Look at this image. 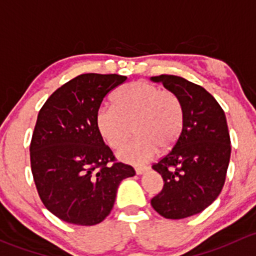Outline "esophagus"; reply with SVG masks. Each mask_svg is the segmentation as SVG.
<instances>
[{
	"label": "esophagus",
	"instance_id": "34e87169",
	"mask_svg": "<svg viewBox=\"0 0 256 256\" xmlns=\"http://www.w3.org/2000/svg\"><path fill=\"white\" fill-rule=\"evenodd\" d=\"M149 170V168H146V166H144V168H136V172L138 174V175H142V174H144V172H146V171Z\"/></svg>",
	"mask_w": 256,
	"mask_h": 256
}]
</instances>
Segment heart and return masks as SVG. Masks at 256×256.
<instances>
[{
  "mask_svg": "<svg viewBox=\"0 0 256 256\" xmlns=\"http://www.w3.org/2000/svg\"><path fill=\"white\" fill-rule=\"evenodd\" d=\"M114 104L101 106L96 127L112 149H118L136 130V138L118 152V158L133 165L152 160L171 149L184 128V107L176 94L146 81L127 84L113 94Z\"/></svg>",
  "mask_w": 256,
  "mask_h": 256,
  "instance_id": "1",
  "label": "heart"
}]
</instances>
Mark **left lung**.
Wrapping results in <instances>:
<instances>
[{
	"mask_svg": "<svg viewBox=\"0 0 256 256\" xmlns=\"http://www.w3.org/2000/svg\"><path fill=\"white\" fill-rule=\"evenodd\" d=\"M181 100L184 128L178 143L152 165L164 187L152 206L168 220H182L210 206L222 191L230 159L224 110L202 86L174 75L152 78Z\"/></svg>",
	"mask_w": 256,
	"mask_h": 256,
	"instance_id": "left-lung-1",
	"label": "left lung"
}]
</instances>
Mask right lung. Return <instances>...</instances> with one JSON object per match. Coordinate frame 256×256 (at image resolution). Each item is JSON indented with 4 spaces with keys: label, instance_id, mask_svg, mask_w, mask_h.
I'll return each instance as SVG.
<instances>
[{
    "label": "right lung",
    "instance_id": "1",
    "mask_svg": "<svg viewBox=\"0 0 256 256\" xmlns=\"http://www.w3.org/2000/svg\"><path fill=\"white\" fill-rule=\"evenodd\" d=\"M127 80L82 74L59 88L38 113L30 146L36 191L49 212L78 226L101 223L117 188L136 171L116 158L96 127L106 94Z\"/></svg>",
    "mask_w": 256,
    "mask_h": 256
}]
</instances>
